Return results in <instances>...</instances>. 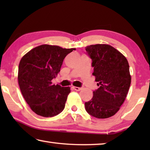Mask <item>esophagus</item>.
Listing matches in <instances>:
<instances>
[{
  "label": "esophagus",
  "mask_w": 150,
  "mask_h": 150,
  "mask_svg": "<svg viewBox=\"0 0 150 150\" xmlns=\"http://www.w3.org/2000/svg\"><path fill=\"white\" fill-rule=\"evenodd\" d=\"M72 88H73L74 90L78 91L81 90V88H81V87H72Z\"/></svg>",
  "instance_id": "34e87169"
}]
</instances>
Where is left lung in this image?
Wrapping results in <instances>:
<instances>
[{"label":"left lung","instance_id":"8db88e82","mask_svg":"<svg viewBox=\"0 0 150 150\" xmlns=\"http://www.w3.org/2000/svg\"><path fill=\"white\" fill-rule=\"evenodd\" d=\"M92 59L93 75L98 82L93 96L85 103V110L97 118H107L120 109L131 83L129 64L126 58L111 45H91L85 47Z\"/></svg>","mask_w":150,"mask_h":150}]
</instances>
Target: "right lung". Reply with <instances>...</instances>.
<instances>
[{
    "instance_id": "obj_1",
    "label": "right lung",
    "mask_w": 150,
    "mask_h": 150,
    "mask_svg": "<svg viewBox=\"0 0 150 150\" xmlns=\"http://www.w3.org/2000/svg\"><path fill=\"white\" fill-rule=\"evenodd\" d=\"M75 48L41 45L24 55L18 66L19 87L32 111L44 117H53L63 110L70 87L53 85L64 58Z\"/></svg>"
}]
</instances>
